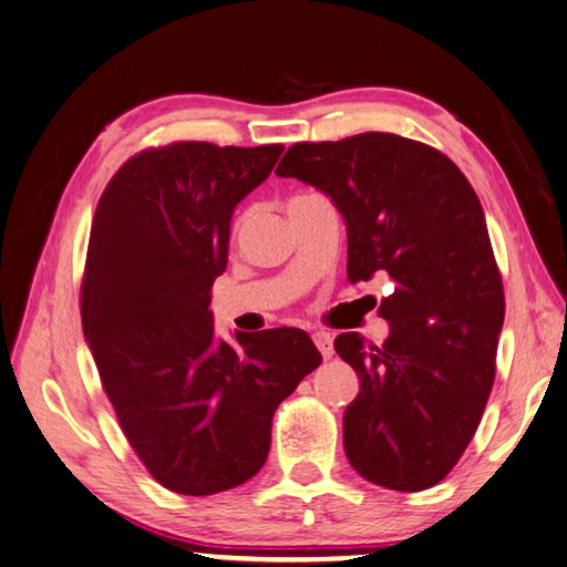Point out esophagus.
I'll use <instances>...</instances> for the list:
<instances>
[{
	"mask_svg": "<svg viewBox=\"0 0 567 567\" xmlns=\"http://www.w3.org/2000/svg\"><path fill=\"white\" fill-rule=\"evenodd\" d=\"M313 343H316V348L320 350V355H323L326 360L333 358V336H330L328 330H316V333H313Z\"/></svg>",
	"mask_w": 567,
	"mask_h": 567,
	"instance_id": "obj_1",
	"label": "esophagus"
}]
</instances>
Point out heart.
<instances>
[{"label": "heart", "mask_w": 567, "mask_h": 567, "mask_svg": "<svg viewBox=\"0 0 567 567\" xmlns=\"http://www.w3.org/2000/svg\"><path fill=\"white\" fill-rule=\"evenodd\" d=\"M244 219H247V217H239L237 221H234V231H239V229H241V224H244Z\"/></svg>", "instance_id": "b5f03b06"}]
</instances>
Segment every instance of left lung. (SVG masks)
Segmentation results:
<instances>
[{
  "mask_svg": "<svg viewBox=\"0 0 567 567\" xmlns=\"http://www.w3.org/2000/svg\"><path fill=\"white\" fill-rule=\"evenodd\" d=\"M323 189L348 227V281L388 274L382 346L340 333L358 372L343 416L352 468L392 491H424L476 434L496 378L504 281L482 202L450 157L394 133L296 143L276 167Z\"/></svg>",
  "mask_w": 567,
  "mask_h": 567,
  "instance_id": "left-lung-1",
  "label": "left lung"
}]
</instances>
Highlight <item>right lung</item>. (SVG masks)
Here are the masks:
<instances>
[{"label":"right lung","mask_w":567,"mask_h":567,"mask_svg":"<svg viewBox=\"0 0 567 567\" xmlns=\"http://www.w3.org/2000/svg\"><path fill=\"white\" fill-rule=\"evenodd\" d=\"M284 145L177 141L125 159L95 207L81 323L133 452L157 484L212 496L259 472L271 420L320 365L298 328L217 343L209 288L229 221Z\"/></svg>","instance_id":"1"}]
</instances>
